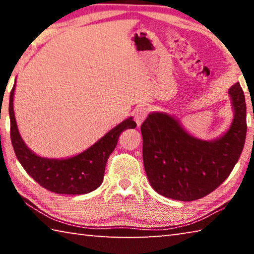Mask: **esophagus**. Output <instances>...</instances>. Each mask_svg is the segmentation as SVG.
Returning <instances> with one entry per match:
<instances>
[{"label":"esophagus","mask_w":254,"mask_h":254,"mask_svg":"<svg viewBox=\"0 0 254 254\" xmlns=\"http://www.w3.org/2000/svg\"><path fill=\"white\" fill-rule=\"evenodd\" d=\"M147 115H148L147 107H139V109H136V111L134 112V120L137 127H140L141 124H142L145 118H147Z\"/></svg>","instance_id":"1"}]
</instances>
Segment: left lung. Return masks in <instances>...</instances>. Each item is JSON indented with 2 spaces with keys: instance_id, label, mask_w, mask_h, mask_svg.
Returning <instances> with one entry per match:
<instances>
[{
  "instance_id": "left-lung-1",
  "label": "left lung",
  "mask_w": 254,
  "mask_h": 254,
  "mask_svg": "<svg viewBox=\"0 0 254 254\" xmlns=\"http://www.w3.org/2000/svg\"><path fill=\"white\" fill-rule=\"evenodd\" d=\"M234 111L231 127L215 140L198 139L165 112H152L141 126L143 163L158 194L183 201L199 199L229 177L244 147L247 105L240 83L229 89Z\"/></svg>"
}]
</instances>
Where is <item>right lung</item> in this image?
<instances>
[{"label": "right lung", "instance_id": "right-lung-1", "mask_svg": "<svg viewBox=\"0 0 254 254\" xmlns=\"http://www.w3.org/2000/svg\"><path fill=\"white\" fill-rule=\"evenodd\" d=\"M15 84L10 94L8 114L11 142L15 156L29 176L48 190L57 194H88L101 186L110 154L118 144L119 136L127 128H134L133 118L124 120L83 152L65 159L44 158L34 153L20 135L13 110Z\"/></svg>", "mask_w": 254, "mask_h": 254}]
</instances>
